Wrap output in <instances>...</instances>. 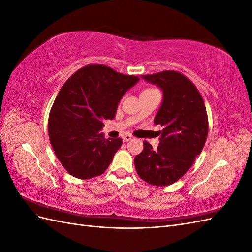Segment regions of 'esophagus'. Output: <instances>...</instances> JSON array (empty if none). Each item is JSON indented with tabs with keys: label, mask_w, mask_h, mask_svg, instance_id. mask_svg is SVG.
I'll return each mask as SVG.
<instances>
[{
	"label": "esophagus",
	"mask_w": 252,
	"mask_h": 252,
	"mask_svg": "<svg viewBox=\"0 0 252 252\" xmlns=\"http://www.w3.org/2000/svg\"><path fill=\"white\" fill-rule=\"evenodd\" d=\"M130 140H132V135L131 134L126 133V134L123 135V141L124 142H128V141H130Z\"/></svg>",
	"instance_id": "1"
}]
</instances>
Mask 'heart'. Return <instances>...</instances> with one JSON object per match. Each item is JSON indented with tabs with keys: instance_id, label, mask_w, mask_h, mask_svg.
I'll return each instance as SVG.
<instances>
[{
	"instance_id": "b5f03b06",
	"label": "heart",
	"mask_w": 252,
	"mask_h": 252,
	"mask_svg": "<svg viewBox=\"0 0 252 252\" xmlns=\"http://www.w3.org/2000/svg\"><path fill=\"white\" fill-rule=\"evenodd\" d=\"M148 90H152V89H146V90H144V91H148Z\"/></svg>"
}]
</instances>
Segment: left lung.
Here are the masks:
<instances>
[{"label":"left lung","instance_id":"obj_1","mask_svg":"<svg viewBox=\"0 0 252 252\" xmlns=\"http://www.w3.org/2000/svg\"><path fill=\"white\" fill-rule=\"evenodd\" d=\"M163 91L155 124L163 126L157 149L144 142L134 158L139 177L156 186L171 185L184 175L201 154L208 134V118L203 97L194 84L173 70L141 75Z\"/></svg>","mask_w":252,"mask_h":252}]
</instances>
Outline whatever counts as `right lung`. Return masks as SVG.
<instances>
[{
    "label": "right lung",
    "instance_id": "obj_1",
    "mask_svg": "<svg viewBox=\"0 0 252 252\" xmlns=\"http://www.w3.org/2000/svg\"><path fill=\"white\" fill-rule=\"evenodd\" d=\"M140 81L104 65L81 68L61 88L48 120L53 151L72 177L87 180L102 174L112 162L122 139H105L104 120L116 117L126 91Z\"/></svg>",
    "mask_w": 252,
    "mask_h": 252
}]
</instances>
